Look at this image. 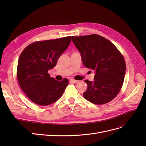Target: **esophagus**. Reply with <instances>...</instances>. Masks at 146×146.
I'll return each mask as SVG.
<instances>
[{
  "instance_id": "esophagus-1",
  "label": "esophagus",
  "mask_w": 146,
  "mask_h": 146,
  "mask_svg": "<svg viewBox=\"0 0 146 146\" xmlns=\"http://www.w3.org/2000/svg\"><path fill=\"white\" fill-rule=\"evenodd\" d=\"M70 82H73V83H77L78 81L76 80H74V79H73V78H71L70 80Z\"/></svg>"
}]
</instances>
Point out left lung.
Instances as JSON below:
<instances>
[{
	"mask_svg": "<svg viewBox=\"0 0 146 146\" xmlns=\"http://www.w3.org/2000/svg\"><path fill=\"white\" fill-rule=\"evenodd\" d=\"M83 64L95 70L94 81L85 80L88 88L83 97L96 105L108 103L122 86L126 64L121 53L107 39L92 34L72 36Z\"/></svg>",
	"mask_w": 146,
	"mask_h": 146,
	"instance_id": "obj_1",
	"label": "left lung"
}]
</instances>
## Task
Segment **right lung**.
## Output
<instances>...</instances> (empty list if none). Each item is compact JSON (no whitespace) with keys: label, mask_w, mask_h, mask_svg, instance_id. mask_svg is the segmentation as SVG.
I'll return each mask as SVG.
<instances>
[{"label":"right lung","mask_w":146,"mask_h":146,"mask_svg":"<svg viewBox=\"0 0 146 146\" xmlns=\"http://www.w3.org/2000/svg\"><path fill=\"white\" fill-rule=\"evenodd\" d=\"M72 36L36 41L26 47L20 55L17 78L29 99L39 105H48L58 100L69 80H56L48 70L55 67L61 55L71 42Z\"/></svg>","instance_id":"right-lung-1"}]
</instances>
